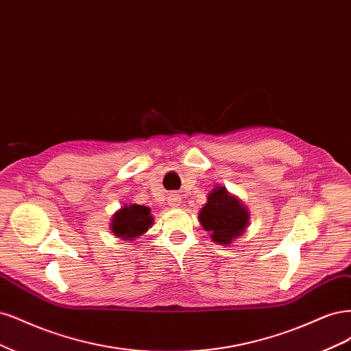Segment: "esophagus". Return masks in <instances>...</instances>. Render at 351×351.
<instances>
[{"mask_svg":"<svg viewBox=\"0 0 351 351\" xmlns=\"http://www.w3.org/2000/svg\"><path fill=\"white\" fill-rule=\"evenodd\" d=\"M167 202L171 207H179L180 206V195L176 194V192H172V194H169V197H167Z\"/></svg>","mask_w":351,"mask_h":351,"instance_id":"obj_1","label":"esophagus"}]
</instances>
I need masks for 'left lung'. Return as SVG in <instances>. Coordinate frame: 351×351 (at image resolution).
I'll return each mask as SVG.
<instances>
[{"instance_id": "left-lung-1", "label": "left lung", "mask_w": 351, "mask_h": 351, "mask_svg": "<svg viewBox=\"0 0 351 351\" xmlns=\"http://www.w3.org/2000/svg\"><path fill=\"white\" fill-rule=\"evenodd\" d=\"M198 219L214 242L230 245L247 228L250 211L224 186H216L208 194L207 204L201 208Z\"/></svg>"}]
</instances>
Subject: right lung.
Segmentation results:
<instances>
[{"mask_svg": "<svg viewBox=\"0 0 351 351\" xmlns=\"http://www.w3.org/2000/svg\"><path fill=\"white\" fill-rule=\"evenodd\" d=\"M153 220L149 207L138 204L123 206L112 217L110 230L122 241H132L149 230Z\"/></svg>", "mask_w": 351, "mask_h": 351, "instance_id": "add662e5", "label": "right lung"}]
</instances>
